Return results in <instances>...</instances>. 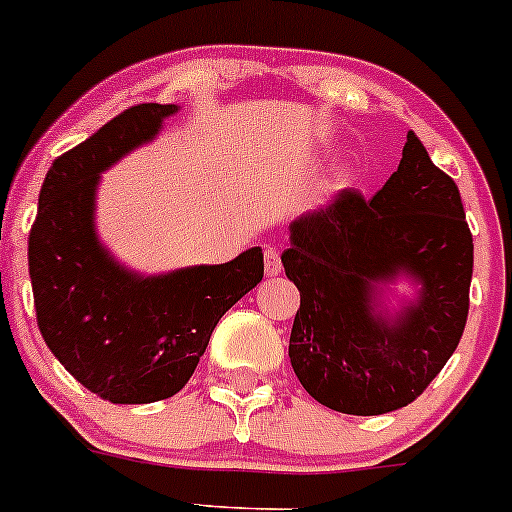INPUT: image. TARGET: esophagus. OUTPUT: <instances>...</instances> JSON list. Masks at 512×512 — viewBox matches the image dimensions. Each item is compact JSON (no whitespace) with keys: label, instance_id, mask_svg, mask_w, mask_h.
<instances>
[{"label":"esophagus","instance_id":"obj_1","mask_svg":"<svg viewBox=\"0 0 512 512\" xmlns=\"http://www.w3.org/2000/svg\"><path fill=\"white\" fill-rule=\"evenodd\" d=\"M265 269L269 277H277L282 272V257H279L277 247H265Z\"/></svg>","mask_w":512,"mask_h":512}]
</instances>
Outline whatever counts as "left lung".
Returning <instances> with one entry per match:
<instances>
[{
    "label": "left lung",
    "mask_w": 512,
    "mask_h": 512,
    "mask_svg": "<svg viewBox=\"0 0 512 512\" xmlns=\"http://www.w3.org/2000/svg\"><path fill=\"white\" fill-rule=\"evenodd\" d=\"M457 184L408 131L398 170L367 199L342 189L291 223L282 252L301 306L291 367L323 406L381 415L408 406L442 372L469 316L474 238ZM413 273L421 301L393 321L371 308L373 284Z\"/></svg>",
    "instance_id": "8db88e82"
}]
</instances>
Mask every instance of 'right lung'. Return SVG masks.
Listing matches in <instances>:
<instances>
[{"instance_id":"obj_1","label":"right lung","mask_w":512,"mask_h":512,"mask_svg":"<svg viewBox=\"0 0 512 512\" xmlns=\"http://www.w3.org/2000/svg\"><path fill=\"white\" fill-rule=\"evenodd\" d=\"M174 104H138L50 165L28 233V274L48 350L87 391L153 403L184 389L223 313L262 282L260 247L233 262L140 279L94 235L99 172L157 133Z\"/></svg>"}]
</instances>
